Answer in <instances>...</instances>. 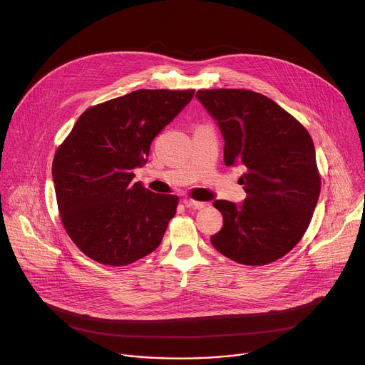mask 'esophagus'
Returning a JSON list of instances; mask_svg holds the SVG:
<instances>
[{
    "instance_id": "esophagus-1",
    "label": "esophagus",
    "mask_w": 365,
    "mask_h": 365,
    "mask_svg": "<svg viewBox=\"0 0 365 365\" xmlns=\"http://www.w3.org/2000/svg\"><path fill=\"white\" fill-rule=\"evenodd\" d=\"M183 203L186 207H195V210H202V207L207 206L206 202H199V200H193V199H183Z\"/></svg>"
}]
</instances>
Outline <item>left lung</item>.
<instances>
[{"mask_svg":"<svg viewBox=\"0 0 365 365\" xmlns=\"http://www.w3.org/2000/svg\"><path fill=\"white\" fill-rule=\"evenodd\" d=\"M196 96L221 130L225 165L245 168L238 180L244 202H214L224 225L211 242L235 263H273L302 240L318 203L314 141L294 117L258 92L206 89Z\"/></svg>","mask_w":365,"mask_h":365,"instance_id":"obj_1","label":"left lung"}]
</instances>
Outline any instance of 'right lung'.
<instances>
[{"mask_svg": "<svg viewBox=\"0 0 365 365\" xmlns=\"http://www.w3.org/2000/svg\"><path fill=\"white\" fill-rule=\"evenodd\" d=\"M193 93L138 89L98 103L59 145L51 166L59 214L71 240L95 262L127 266L160 245L179 197L133 183V172Z\"/></svg>", "mask_w": 365, "mask_h": 365, "instance_id": "1", "label": "right lung"}]
</instances>
